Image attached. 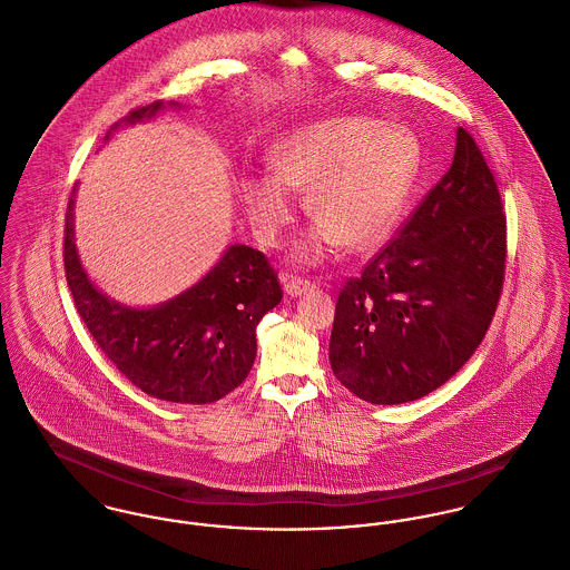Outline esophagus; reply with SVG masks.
Returning a JSON list of instances; mask_svg holds the SVG:
<instances>
[{
    "mask_svg": "<svg viewBox=\"0 0 570 570\" xmlns=\"http://www.w3.org/2000/svg\"><path fill=\"white\" fill-rule=\"evenodd\" d=\"M282 282H284L286 295H291V297H299V295H304V293L314 288L312 282H307L304 277H297V275H288V273L282 275Z\"/></svg>",
    "mask_w": 570,
    "mask_h": 570,
    "instance_id": "1",
    "label": "esophagus"
}]
</instances>
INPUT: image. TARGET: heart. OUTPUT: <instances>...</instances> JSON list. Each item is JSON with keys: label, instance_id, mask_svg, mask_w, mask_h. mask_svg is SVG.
I'll return each instance as SVG.
<instances>
[{"label": "heart", "instance_id": "b5f03b06", "mask_svg": "<svg viewBox=\"0 0 570 570\" xmlns=\"http://www.w3.org/2000/svg\"><path fill=\"white\" fill-rule=\"evenodd\" d=\"M271 176L249 177L240 199L256 236L275 245L293 220L288 190H306L314 229L295 256L316 263L334 247L368 249L393 232L421 167L416 136L371 117H330L277 140L268 151Z\"/></svg>", "mask_w": 570, "mask_h": 570}]
</instances>
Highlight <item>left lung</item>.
Segmentation results:
<instances>
[{
	"label": "left lung",
	"mask_w": 570,
	"mask_h": 570,
	"mask_svg": "<svg viewBox=\"0 0 570 570\" xmlns=\"http://www.w3.org/2000/svg\"><path fill=\"white\" fill-rule=\"evenodd\" d=\"M505 256L497 181L475 138L458 128L449 171L338 295L330 338L338 382L377 405L440 389L492 323Z\"/></svg>",
	"instance_id": "left-lung-1"
}]
</instances>
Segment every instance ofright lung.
Segmentation results:
<instances>
[{
  "label": "right lung",
  "instance_id": "obj_1",
  "mask_svg": "<svg viewBox=\"0 0 570 570\" xmlns=\"http://www.w3.org/2000/svg\"><path fill=\"white\" fill-rule=\"evenodd\" d=\"M163 101L136 108L128 124L149 119ZM65 275L97 347L142 393L174 403H213L249 375L256 327L282 302L277 273L263 252L232 245L217 266L176 299L149 309L119 306L87 277L73 245L67 206Z\"/></svg>",
  "mask_w": 570,
  "mask_h": 570
}]
</instances>
